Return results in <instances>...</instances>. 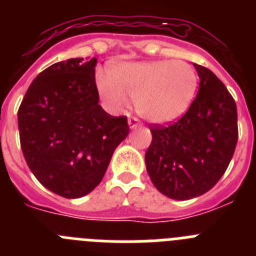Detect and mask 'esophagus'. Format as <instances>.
Listing matches in <instances>:
<instances>
[{"label":"esophagus","mask_w":256,"mask_h":256,"mask_svg":"<svg viewBox=\"0 0 256 256\" xmlns=\"http://www.w3.org/2000/svg\"><path fill=\"white\" fill-rule=\"evenodd\" d=\"M128 126H130V130H134V128H137V126H140V122L137 118H130L128 119Z\"/></svg>","instance_id":"obj_1"}]
</instances>
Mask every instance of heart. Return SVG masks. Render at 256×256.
<instances>
[{"label": "heart", "mask_w": 256, "mask_h": 256, "mask_svg": "<svg viewBox=\"0 0 256 256\" xmlns=\"http://www.w3.org/2000/svg\"><path fill=\"white\" fill-rule=\"evenodd\" d=\"M198 86L195 68L182 60L124 62L112 68L108 76H96L97 91L112 112H123L130 97L140 116L155 124L182 116L195 98Z\"/></svg>", "instance_id": "obj_1"}]
</instances>
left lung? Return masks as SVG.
Wrapping results in <instances>:
<instances>
[{
	"instance_id": "1",
	"label": "left lung",
	"mask_w": 256,
	"mask_h": 256,
	"mask_svg": "<svg viewBox=\"0 0 256 256\" xmlns=\"http://www.w3.org/2000/svg\"><path fill=\"white\" fill-rule=\"evenodd\" d=\"M200 78L198 96L172 126H152L146 169L154 186L174 200L204 195L220 180L234 148L237 108L220 79L194 64Z\"/></svg>"
}]
</instances>
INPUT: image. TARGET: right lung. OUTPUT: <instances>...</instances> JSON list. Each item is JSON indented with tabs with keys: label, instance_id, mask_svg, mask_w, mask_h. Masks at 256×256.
Returning <instances> with one entry per match:
<instances>
[{
	"label": "right lung",
	"instance_id": "obj_1",
	"mask_svg": "<svg viewBox=\"0 0 256 256\" xmlns=\"http://www.w3.org/2000/svg\"><path fill=\"white\" fill-rule=\"evenodd\" d=\"M97 58H69L38 74L18 112L20 144L32 173L66 198L94 191L130 133L126 116L98 105Z\"/></svg>",
	"mask_w": 256,
	"mask_h": 256
}]
</instances>
